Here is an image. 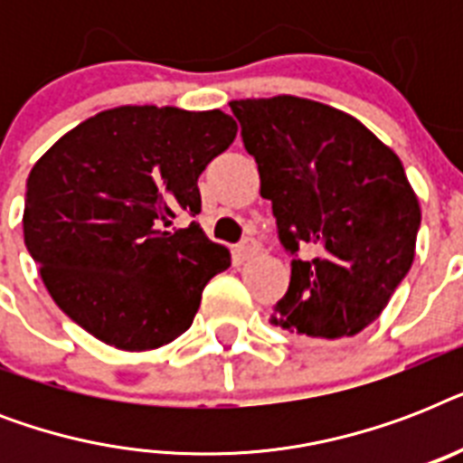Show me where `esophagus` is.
<instances>
[{
    "label": "esophagus",
    "mask_w": 463,
    "mask_h": 463,
    "mask_svg": "<svg viewBox=\"0 0 463 463\" xmlns=\"http://www.w3.org/2000/svg\"><path fill=\"white\" fill-rule=\"evenodd\" d=\"M257 252H260V242H257L254 238H245L240 245H235V257H238L240 261L252 260Z\"/></svg>",
    "instance_id": "1"
}]
</instances>
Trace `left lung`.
<instances>
[{"label": "left lung", "mask_w": 463, "mask_h": 463, "mask_svg": "<svg viewBox=\"0 0 463 463\" xmlns=\"http://www.w3.org/2000/svg\"><path fill=\"white\" fill-rule=\"evenodd\" d=\"M231 110L293 257L271 324L315 341L355 336L416 257L420 206L402 160L363 122L307 98H247ZM300 246L316 257L300 260Z\"/></svg>", "instance_id": "1"}]
</instances>
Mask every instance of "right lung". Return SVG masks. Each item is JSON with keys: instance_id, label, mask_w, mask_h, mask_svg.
Wrapping results in <instances>:
<instances>
[{"instance_id": "add662e5", "label": "right lung", "mask_w": 463, "mask_h": 463, "mask_svg": "<svg viewBox=\"0 0 463 463\" xmlns=\"http://www.w3.org/2000/svg\"><path fill=\"white\" fill-rule=\"evenodd\" d=\"M235 134L221 110L122 105L74 127L33 165L25 247L54 303L90 336L151 351L192 326L231 252L173 218L202 211L196 180Z\"/></svg>"}]
</instances>
